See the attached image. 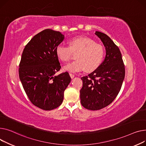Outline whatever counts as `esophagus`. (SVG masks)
I'll use <instances>...</instances> for the list:
<instances>
[{"label": "esophagus", "mask_w": 146, "mask_h": 146, "mask_svg": "<svg viewBox=\"0 0 146 146\" xmlns=\"http://www.w3.org/2000/svg\"><path fill=\"white\" fill-rule=\"evenodd\" d=\"M70 75L71 78L72 79V78H74V76H75L74 74H72V73H70Z\"/></svg>", "instance_id": "34e87169"}]
</instances>
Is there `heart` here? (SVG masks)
<instances>
[{
    "mask_svg": "<svg viewBox=\"0 0 146 146\" xmlns=\"http://www.w3.org/2000/svg\"><path fill=\"white\" fill-rule=\"evenodd\" d=\"M58 58L62 62H69L73 54H77L76 60L64 66L65 70L79 72L86 70L88 72L96 70L101 64L104 50L101 45L87 37H77L69 41V46L59 44L56 48Z\"/></svg>",
    "mask_w": 146,
    "mask_h": 146,
    "instance_id": "b5f03b06",
    "label": "heart"
}]
</instances>
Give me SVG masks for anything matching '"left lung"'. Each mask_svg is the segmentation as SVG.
<instances>
[{"instance_id":"obj_1","label":"left lung","mask_w":146,"mask_h":146,"mask_svg":"<svg viewBox=\"0 0 146 146\" xmlns=\"http://www.w3.org/2000/svg\"><path fill=\"white\" fill-rule=\"evenodd\" d=\"M96 35L106 47V55L92 72L82 77L80 90L82 106L90 110H98L112 102L121 90L125 76V66L118 47L106 34L96 31Z\"/></svg>"}]
</instances>
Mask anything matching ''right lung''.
I'll use <instances>...</instances> for the list:
<instances>
[{"instance_id": "add662e5", "label": "right lung", "mask_w": 146, "mask_h": 146, "mask_svg": "<svg viewBox=\"0 0 146 146\" xmlns=\"http://www.w3.org/2000/svg\"><path fill=\"white\" fill-rule=\"evenodd\" d=\"M64 39L61 32L45 29L34 36L23 50L19 78L30 101L42 110H52L61 105L71 82L67 72L54 75L61 68L56 48Z\"/></svg>"}]
</instances>
